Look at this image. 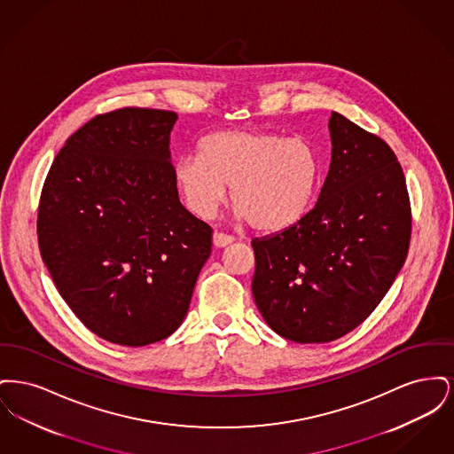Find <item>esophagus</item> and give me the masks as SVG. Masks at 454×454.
I'll list each match as a JSON object with an SVG mask.
<instances>
[{
	"label": "esophagus",
	"instance_id": "34e87169",
	"mask_svg": "<svg viewBox=\"0 0 454 454\" xmlns=\"http://www.w3.org/2000/svg\"><path fill=\"white\" fill-rule=\"evenodd\" d=\"M235 241V238L230 237V235H224V233H215L213 235V243H215V247L217 248H224V247H228V245H231Z\"/></svg>",
	"mask_w": 454,
	"mask_h": 454
}]
</instances>
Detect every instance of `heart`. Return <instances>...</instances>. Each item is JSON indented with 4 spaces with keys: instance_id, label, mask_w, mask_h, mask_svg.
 <instances>
[{
    "instance_id": "b5f03b06",
    "label": "heart",
    "mask_w": 454,
    "mask_h": 454,
    "mask_svg": "<svg viewBox=\"0 0 454 454\" xmlns=\"http://www.w3.org/2000/svg\"><path fill=\"white\" fill-rule=\"evenodd\" d=\"M322 161L306 137L226 129L199 143V156L175 161L173 182L195 216L211 217L226 197L259 231H282L301 219L318 191Z\"/></svg>"
}]
</instances>
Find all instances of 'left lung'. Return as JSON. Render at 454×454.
<instances>
[{"mask_svg":"<svg viewBox=\"0 0 454 454\" xmlns=\"http://www.w3.org/2000/svg\"><path fill=\"white\" fill-rule=\"evenodd\" d=\"M328 130L332 161L315 207L279 233L252 239L260 315L300 344L332 342L363 324L411 243V200L395 153L337 112Z\"/></svg>","mask_w":454,"mask_h":454,"instance_id":"obj_1","label":"left lung"}]
</instances>
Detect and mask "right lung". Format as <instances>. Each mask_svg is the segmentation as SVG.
Here are the masks:
<instances>
[{
    "mask_svg": "<svg viewBox=\"0 0 454 454\" xmlns=\"http://www.w3.org/2000/svg\"><path fill=\"white\" fill-rule=\"evenodd\" d=\"M176 119L134 107L97 115L66 141L43 184V263L82 324L112 344L172 335L211 255V226L182 206L173 182Z\"/></svg>",
    "mask_w": 454,
    "mask_h": 454,
    "instance_id": "obj_1",
    "label": "right lung"
}]
</instances>
